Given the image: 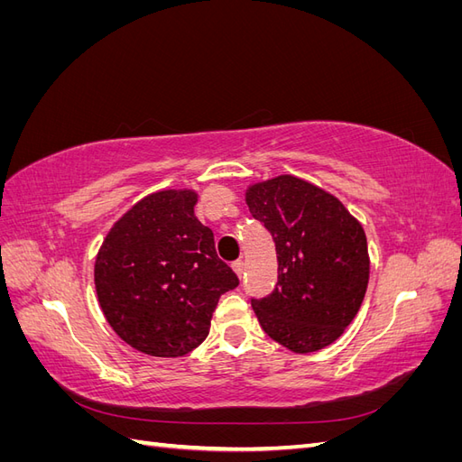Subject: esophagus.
Returning a JSON list of instances; mask_svg holds the SVG:
<instances>
[{"mask_svg":"<svg viewBox=\"0 0 462 462\" xmlns=\"http://www.w3.org/2000/svg\"><path fill=\"white\" fill-rule=\"evenodd\" d=\"M233 270H235L236 275L241 277L243 272H245V262H243V260H235V262H233Z\"/></svg>","mask_w":462,"mask_h":462,"instance_id":"1","label":"esophagus"}]
</instances>
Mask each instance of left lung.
<instances>
[{"mask_svg":"<svg viewBox=\"0 0 462 462\" xmlns=\"http://www.w3.org/2000/svg\"><path fill=\"white\" fill-rule=\"evenodd\" d=\"M246 204L277 253L275 289L250 299L260 326L291 351H319L351 324L365 299V229L337 199L292 175L250 187Z\"/></svg>","mask_w":462,"mask_h":462,"instance_id":"8db88e82","label":"left lung"}]
</instances>
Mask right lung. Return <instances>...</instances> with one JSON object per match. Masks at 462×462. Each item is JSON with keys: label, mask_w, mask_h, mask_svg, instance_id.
<instances>
[{"label": "right lung", "mask_w": 462, "mask_h": 462, "mask_svg": "<svg viewBox=\"0 0 462 462\" xmlns=\"http://www.w3.org/2000/svg\"><path fill=\"white\" fill-rule=\"evenodd\" d=\"M192 190L134 204L97 253L94 282L109 326L136 351L183 356L209 331L219 297L239 277L217 258L214 233L194 216Z\"/></svg>", "instance_id": "right-lung-1"}]
</instances>
